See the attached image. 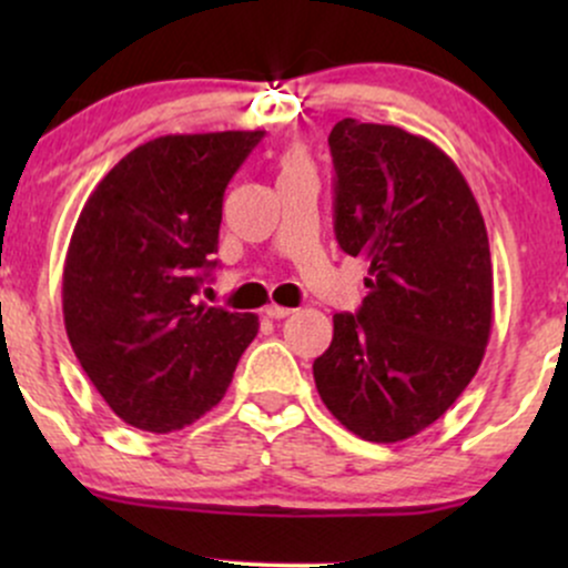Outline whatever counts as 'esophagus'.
I'll use <instances>...</instances> for the list:
<instances>
[{
	"label": "esophagus",
	"instance_id": "34e87169",
	"mask_svg": "<svg viewBox=\"0 0 568 568\" xmlns=\"http://www.w3.org/2000/svg\"><path fill=\"white\" fill-rule=\"evenodd\" d=\"M264 315L272 317V321H283V317L293 315L291 306H280V304H266L264 306Z\"/></svg>",
	"mask_w": 568,
	"mask_h": 568
}]
</instances>
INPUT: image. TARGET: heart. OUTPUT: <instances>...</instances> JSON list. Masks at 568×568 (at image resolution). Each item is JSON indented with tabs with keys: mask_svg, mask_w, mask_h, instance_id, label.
I'll return each instance as SVG.
<instances>
[{
	"mask_svg": "<svg viewBox=\"0 0 568 568\" xmlns=\"http://www.w3.org/2000/svg\"><path fill=\"white\" fill-rule=\"evenodd\" d=\"M302 168H310V160H306L302 152H291L288 158L283 160V173H291V171H302Z\"/></svg>",
	"mask_w": 568,
	"mask_h": 568,
	"instance_id": "obj_1",
	"label": "heart"
}]
</instances>
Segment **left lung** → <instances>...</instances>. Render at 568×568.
<instances>
[{
	"mask_svg": "<svg viewBox=\"0 0 568 568\" xmlns=\"http://www.w3.org/2000/svg\"><path fill=\"white\" fill-rule=\"evenodd\" d=\"M334 232L368 262L357 315H334L312 366L325 408L349 433L397 443L440 419L491 336L494 272L480 207L443 149L395 125L342 120Z\"/></svg>",
	"mask_w": 568,
	"mask_h": 568,
	"instance_id": "8db88e82",
	"label": "left lung"
}]
</instances>
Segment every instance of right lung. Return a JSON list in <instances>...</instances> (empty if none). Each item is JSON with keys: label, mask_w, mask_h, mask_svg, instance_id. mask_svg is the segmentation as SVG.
Masks as SVG:
<instances>
[{"label": "right lung", "mask_w": 568, "mask_h": 568, "mask_svg": "<svg viewBox=\"0 0 568 568\" xmlns=\"http://www.w3.org/2000/svg\"><path fill=\"white\" fill-rule=\"evenodd\" d=\"M262 139L160 135L84 202L63 264V323L88 379L128 425H192L224 397L258 334L256 315L192 298L216 266L226 184Z\"/></svg>", "instance_id": "right-lung-1"}]
</instances>
